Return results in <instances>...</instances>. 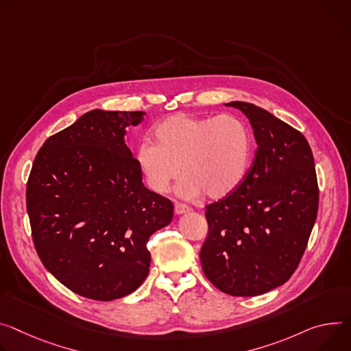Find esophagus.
I'll use <instances>...</instances> for the list:
<instances>
[{"label":"esophagus","mask_w":351,"mask_h":351,"mask_svg":"<svg viewBox=\"0 0 351 351\" xmlns=\"http://www.w3.org/2000/svg\"><path fill=\"white\" fill-rule=\"evenodd\" d=\"M189 211H190L189 206L182 204V203H175V214L180 215V214H184V213H189Z\"/></svg>","instance_id":"obj_1"}]
</instances>
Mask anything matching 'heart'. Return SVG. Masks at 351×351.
Returning a JSON list of instances; mask_svg holds the SVG:
<instances>
[{"instance_id": "heart-1", "label": "heart", "mask_w": 351, "mask_h": 351, "mask_svg": "<svg viewBox=\"0 0 351 351\" xmlns=\"http://www.w3.org/2000/svg\"><path fill=\"white\" fill-rule=\"evenodd\" d=\"M154 144L144 141L136 152L138 171L155 193H168L184 178V197L204 195L210 200L228 197L245 182L253 158V136L237 114H172L152 132Z\"/></svg>"}]
</instances>
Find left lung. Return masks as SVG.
Segmentation results:
<instances>
[{"instance_id": "left-lung-1", "label": "left lung", "mask_w": 351, "mask_h": 351, "mask_svg": "<svg viewBox=\"0 0 351 351\" xmlns=\"http://www.w3.org/2000/svg\"><path fill=\"white\" fill-rule=\"evenodd\" d=\"M227 106L246 114L258 148L237 192L206 206L208 235L200 262L219 291L254 297L297 270L316 219L319 187L311 147L298 130L252 104Z\"/></svg>"}]
</instances>
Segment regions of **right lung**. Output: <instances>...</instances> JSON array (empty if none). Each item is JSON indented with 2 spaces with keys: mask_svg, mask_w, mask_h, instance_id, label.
<instances>
[{
  "mask_svg": "<svg viewBox=\"0 0 351 351\" xmlns=\"http://www.w3.org/2000/svg\"><path fill=\"white\" fill-rule=\"evenodd\" d=\"M145 112L95 109L49 137L26 184L32 239L43 266L73 293L112 301L149 271V237L173 204L141 182L125 129Z\"/></svg>",
  "mask_w": 351,
  "mask_h": 351,
  "instance_id": "obj_1",
  "label": "right lung"
}]
</instances>
